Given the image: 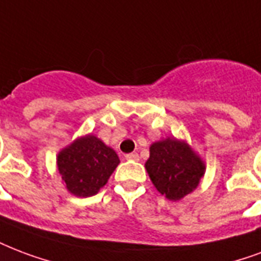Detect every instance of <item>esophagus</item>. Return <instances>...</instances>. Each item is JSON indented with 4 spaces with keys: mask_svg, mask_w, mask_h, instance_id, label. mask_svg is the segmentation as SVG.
Here are the masks:
<instances>
[{
    "mask_svg": "<svg viewBox=\"0 0 261 261\" xmlns=\"http://www.w3.org/2000/svg\"><path fill=\"white\" fill-rule=\"evenodd\" d=\"M126 159L127 160H131V162H138L139 156L138 153H128V154H126Z\"/></svg>",
    "mask_w": 261,
    "mask_h": 261,
    "instance_id": "esophagus-1",
    "label": "esophagus"
}]
</instances>
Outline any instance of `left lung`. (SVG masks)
I'll return each mask as SVG.
<instances>
[{"label": "left lung", "mask_w": 261, "mask_h": 261, "mask_svg": "<svg viewBox=\"0 0 261 261\" xmlns=\"http://www.w3.org/2000/svg\"><path fill=\"white\" fill-rule=\"evenodd\" d=\"M145 166L157 190L172 201L193 192L205 168L188 145L171 138L150 146Z\"/></svg>", "instance_id": "1"}]
</instances>
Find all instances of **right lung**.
I'll return each instance as SVG.
<instances>
[{"mask_svg": "<svg viewBox=\"0 0 261 261\" xmlns=\"http://www.w3.org/2000/svg\"><path fill=\"white\" fill-rule=\"evenodd\" d=\"M119 163L116 152L94 135L77 139L57 157L61 178L69 192L77 197L97 194Z\"/></svg>", "mask_w": 261, "mask_h": 261, "instance_id": "obj_1", "label": "right lung"}]
</instances>
